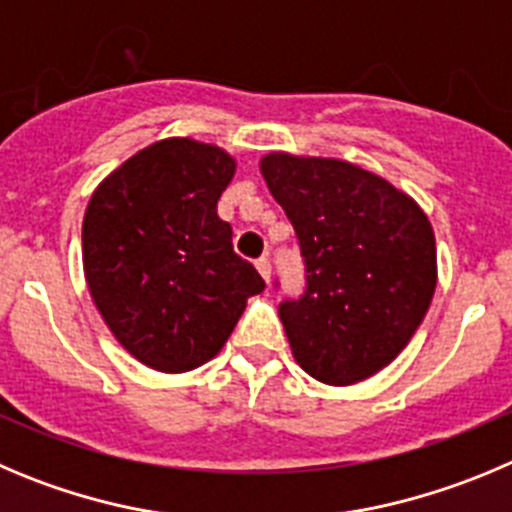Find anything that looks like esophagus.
<instances>
[{
	"label": "esophagus",
	"mask_w": 512,
	"mask_h": 512,
	"mask_svg": "<svg viewBox=\"0 0 512 512\" xmlns=\"http://www.w3.org/2000/svg\"><path fill=\"white\" fill-rule=\"evenodd\" d=\"M256 269H259V274L264 276L266 281L271 279V261L269 256H261V259H256Z\"/></svg>",
	"instance_id": "obj_1"
}]
</instances>
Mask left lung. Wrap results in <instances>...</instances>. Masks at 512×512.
<instances>
[{
	"label": "left lung",
	"mask_w": 512,
	"mask_h": 512,
	"mask_svg": "<svg viewBox=\"0 0 512 512\" xmlns=\"http://www.w3.org/2000/svg\"><path fill=\"white\" fill-rule=\"evenodd\" d=\"M261 175L304 259V292L279 304L294 360L327 386L365 381L409 345L434 297L429 218L383 177L340 159L274 152Z\"/></svg>",
	"instance_id": "1"
}]
</instances>
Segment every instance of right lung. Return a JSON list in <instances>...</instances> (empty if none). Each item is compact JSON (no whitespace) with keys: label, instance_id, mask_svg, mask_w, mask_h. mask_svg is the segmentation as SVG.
Instances as JSON below:
<instances>
[{"label":"right lung","instance_id":"right-lung-1","mask_svg":"<svg viewBox=\"0 0 512 512\" xmlns=\"http://www.w3.org/2000/svg\"><path fill=\"white\" fill-rule=\"evenodd\" d=\"M236 162L213 144L162 139L93 192L83 269L98 312L139 363L185 373L231 337L266 281L233 251L218 200Z\"/></svg>","mask_w":512,"mask_h":512}]
</instances>
